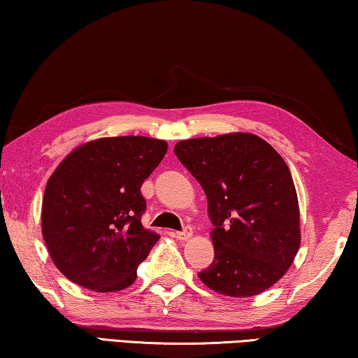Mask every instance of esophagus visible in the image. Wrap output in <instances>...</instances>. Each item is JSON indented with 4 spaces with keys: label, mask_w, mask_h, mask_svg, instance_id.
Segmentation results:
<instances>
[{
    "label": "esophagus",
    "mask_w": 358,
    "mask_h": 358,
    "mask_svg": "<svg viewBox=\"0 0 358 358\" xmlns=\"http://www.w3.org/2000/svg\"><path fill=\"white\" fill-rule=\"evenodd\" d=\"M192 234H193V230L190 227H185L182 231H178L176 233V238L178 239H180V241H187V239H190L192 238Z\"/></svg>",
    "instance_id": "esophagus-1"
}]
</instances>
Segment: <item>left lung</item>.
<instances>
[{
    "instance_id": "8db88e82",
    "label": "left lung",
    "mask_w": 358,
    "mask_h": 358,
    "mask_svg": "<svg viewBox=\"0 0 358 358\" xmlns=\"http://www.w3.org/2000/svg\"><path fill=\"white\" fill-rule=\"evenodd\" d=\"M174 154L203 187L214 260L198 274L220 295L248 298L284 276L300 249V206L290 169L252 133L179 141Z\"/></svg>"
}]
</instances>
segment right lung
<instances>
[{
    "mask_svg": "<svg viewBox=\"0 0 358 358\" xmlns=\"http://www.w3.org/2000/svg\"><path fill=\"white\" fill-rule=\"evenodd\" d=\"M166 141L99 138L69 152L47 180L41 228L55 266L74 284L106 294L130 287L160 234L141 224V185Z\"/></svg>",
    "mask_w": 358,
    "mask_h": 358,
    "instance_id": "right-lung-1",
    "label": "right lung"
}]
</instances>
